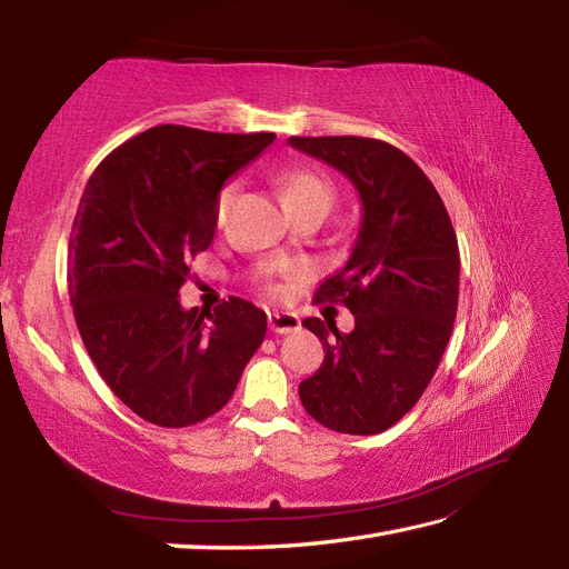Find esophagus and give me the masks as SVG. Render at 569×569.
Here are the masks:
<instances>
[{"instance_id": "1", "label": "esophagus", "mask_w": 569, "mask_h": 569, "mask_svg": "<svg viewBox=\"0 0 569 569\" xmlns=\"http://www.w3.org/2000/svg\"><path fill=\"white\" fill-rule=\"evenodd\" d=\"M269 328L271 332L276 335H288V332H296L300 328V318L296 316V312H269Z\"/></svg>"}]
</instances>
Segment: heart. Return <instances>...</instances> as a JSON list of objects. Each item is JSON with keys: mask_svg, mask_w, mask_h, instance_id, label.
<instances>
[{"mask_svg": "<svg viewBox=\"0 0 569 569\" xmlns=\"http://www.w3.org/2000/svg\"><path fill=\"white\" fill-rule=\"evenodd\" d=\"M234 192L237 186L234 183H227L220 196L214 200V224H222L229 204L234 200ZM281 200L286 204L288 212H298V210H306V208H328L332 204V188L325 183V180L312 173V171H288L281 178Z\"/></svg>", "mask_w": 569, "mask_h": 569, "instance_id": "b5f03b06", "label": "heart"}]
</instances>
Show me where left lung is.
<instances>
[{
  "label": "left lung",
  "mask_w": 569,
  "mask_h": 569,
  "mask_svg": "<svg viewBox=\"0 0 569 569\" xmlns=\"http://www.w3.org/2000/svg\"><path fill=\"white\" fill-rule=\"evenodd\" d=\"M288 143L345 173L361 200L349 261L316 291V303L352 310L355 330L303 320L325 359L300 381V403L335 432L377 435L418 403L450 342L459 298L455 229L428 176L391 143L365 137Z\"/></svg>",
  "instance_id": "8db88e82"
}]
</instances>
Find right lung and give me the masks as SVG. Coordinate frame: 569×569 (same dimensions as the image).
Returning a JSON list of instances; mask_svg holds the SVG:
<instances>
[{"label":"right lung","mask_w":569,"mask_h":569,"mask_svg":"<svg viewBox=\"0 0 569 569\" xmlns=\"http://www.w3.org/2000/svg\"><path fill=\"white\" fill-rule=\"evenodd\" d=\"M273 139L161 124L114 149L84 186L68 241L72 316L104 383L153 426L217 413L263 342L266 312L249 300L198 312L178 291L214 237L224 180Z\"/></svg>","instance_id":"right-lung-1"}]
</instances>
